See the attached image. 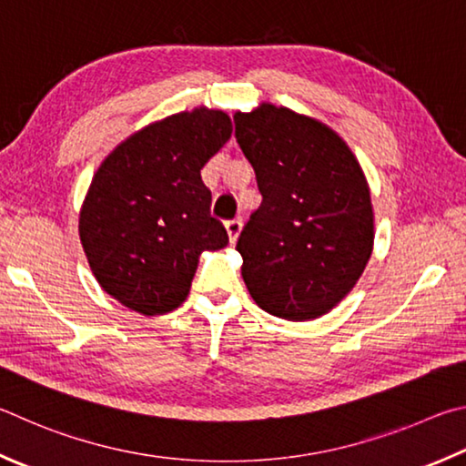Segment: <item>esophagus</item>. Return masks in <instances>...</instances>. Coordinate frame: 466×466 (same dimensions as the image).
I'll return each instance as SVG.
<instances>
[{"mask_svg":"<svg viewBox=\"0 0 466 466\" xmlns=\"http://www.w3.org/2000/svg\"><path fill=\"white\" fill-rule=\"evenodd\" d=\"M225 228H227V233H228V241L235 243V241H238V238H239V233H241V220L239 218L227 220Z\"/></svg>","mask_w":466,"mask_h":466,"instance_id":"1","label":"esophagus"}]
</instances>
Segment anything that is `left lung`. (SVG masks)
Listing matches in <instances>:
<instances>
[{
  "mask_svg": "<svg viewBox=\"0 0 466 466\" xmlns=\"http://www.w3.org/2000/svg\"><path fill=\"white\" fill-rule=\"evenodd\" d=\"M233 120L262 192L238 239L243 280L266 313L317 319L354 289L372 254L364 171L344 138L315 118L262 104Z\"/></svg>",
  "mask_w": 466,
  "mask_h": 466,
  "instance_id": "obj_1",
  "label": "left lung"
}]
</instances>
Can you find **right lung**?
Returning <instances> with one entry per match:
<instances>
[{
    "instance_id": "obj_1",
    "label": "right lung",
    "mask_w": 466,
    "mask_h": 466,
    "mask_svg": "<svg viewBox=\"0 0 466 466\" xmlns=\"http://www.w3.org/2000/svg\"><path fill=\"white\" fill-rule=\"evenodd\" d=\"M233 133L220 110L194 108L145 127L102 161L79 212V239L100 287L133 311L184 303L202 251L228 235L210 217L200 169Z\"/></svg>"
}]
</instances>
